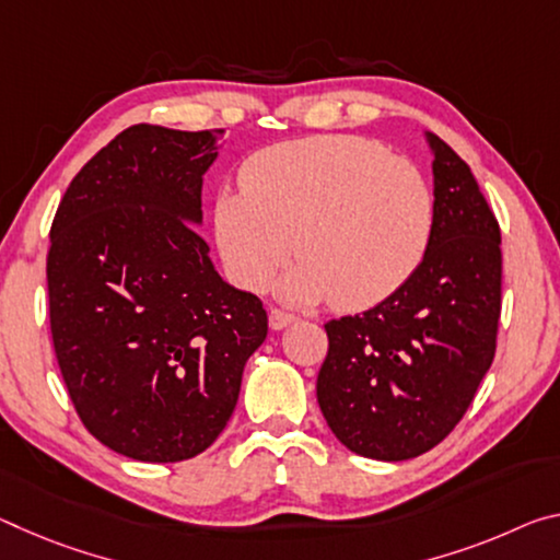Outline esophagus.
Returning a JSON list of instances; mask_svg holds the SVG:
<instances>
[{"instance_id":"obj_1","label":"esophagus","mask_w":560,"mask_h":560,"mask_svg":"<svg viewBox=\"0 0 560 560\" xmlns=\"http://www.w3.org/2000/svg\"><path fill=\"white\" fill-rule=\"evenodd\" d=\"M296 316L289 314V312H281V308H271L269 312V324L273 331H279V328H287L289 324H294Z\"/></svg>"}]
</instances>
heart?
<instances>
[{"mask_svg":"<svg viewBox=\"0 0 560 560\" xmlns=\"http://www.w3.org/2000/svg\"><path fill=\"white\" fill-rule=\"evenodd\" d=\"M242 191L217 199L214 229L226 271L261 291L294 252L289 299L331 296L359 312L396 294L419 269L436 201L419 166L376 141L346 135L281 141L248 156Z\"/></svg>","mask_w":560,"mask_h":560,"instance_id":"obj_1","label":"heart"}]
</instances>
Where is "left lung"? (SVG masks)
I'll use <instances>...</instances> for the list:
<instances>
[{"label": "left lung", "mask_w": 560, "mask_h": 560, "mask_svg": "<svg viewBox=\"0 0 560 560\" xmlns=\"http://www.w3.org/2000/svg\"><path fill=\"white\" fill-rule=\"evenodd\" d=\"M433 149L436 219L419 269L357 316L331 318L316 398L353 454L406 460L456 429L495 357L501 229L476 176L446 141Z\"/></svg>", "instance_id": "1"}]
</instances>
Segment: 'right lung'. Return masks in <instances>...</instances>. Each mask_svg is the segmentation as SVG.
Returning a JSON list of instances; mask_svg holds the SVG:
<instances>
[{
    "mask_svg": "<svg viewBox=\"0 0 560 560\" xmlns=\"http://www.w3.org/2000/svg\"><path fill=\"white\" fill-rule=\"evenodd\" d=\"M224 129L135 124L82 166L51 221L49 326L84 429L117 454L176 464L232 419L269 331L259 296L219 277L201 224Z\"/></svg>",
    "mask_w": 560,
    "mask_h": 560,
    "instance_id": "1",
    "label": "right lung"
}]
</instances>
